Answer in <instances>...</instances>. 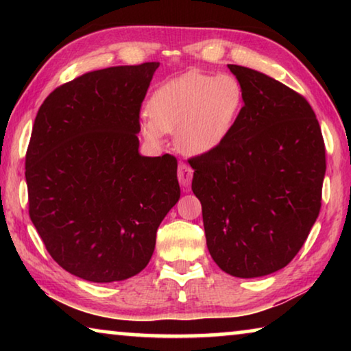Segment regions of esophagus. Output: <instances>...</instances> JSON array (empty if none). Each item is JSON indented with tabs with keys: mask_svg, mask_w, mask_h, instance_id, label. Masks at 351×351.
Returning a JSON list of instances; mask_svg holds the SVG:
<instances>
[{
	"mask_svg": "<svg viewBox=\"0 0 351 351\" xmlns=\"http://www.w3.org/2000/svg\"><path fill=\"white\" fill-rule=\"evenodd\" d=\"M192 176H193V170H192V167H190L189 164L181 162L180 165H178V180H180L182 187L187 189L190 186Z\"/></svg>",
	"mask_w": 351,
	"mask_h": 351,
	"instance_id": "esophagus-1",
	"label": "esophagus"
}]
</instances>
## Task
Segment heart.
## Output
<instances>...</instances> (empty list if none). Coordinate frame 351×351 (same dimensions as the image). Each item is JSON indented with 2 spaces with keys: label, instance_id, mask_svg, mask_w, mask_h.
I'll return each instance as SVG.
<instances>
[{
  "label": "heart",
  "instance_id": "1",
  "mask_svg": "<svg viewBox=\"0 0 351 351\" xmlns=\"http://www.w3.org/2000/svg\"><path fill=\"white\" fill-rule=\"evenodd\" d=\"M245 106V88L232 74L189 71L158 88L148 100L141 133L161 144L164 133H176V145L187 154H206L221 145Z\"/></svg>",
  "mask_w": 351,
  "mask_h": 351
}]
</instances>
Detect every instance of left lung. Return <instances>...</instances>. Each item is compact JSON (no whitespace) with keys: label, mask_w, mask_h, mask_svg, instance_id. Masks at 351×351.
I'll list each match as a JSON object with an SVG mask.
<instances>
[{"label":"left lung","mask_w":351,"mask_h":351,"mask_svg":"<svg viewBox=\"0 0 351 351\" xmlns=\"http://www.w3.org/2000/svg\"><path fill=\"white\" fill-rule=\"evenodd\" d=\"M245 106L221 145L190 159L207 249L224 272L263 277L287 266L316 223L325 176L310 104L255 69L228 64Z\"/></svg>","instance_id":"left-lung-1"}]
</instances>
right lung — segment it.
Masks as SVG:
<instances>
[{
  "label": "right lung",
  "instance_id": "obj_1",
  "mask_svg": "<svg viewBox=\"0 0 351 351\" xmlns=\"http://www.w3.org/2000/svg\"><path fill=\"white\" fill-rule=\"evenodd\" d=\"M158 66L83 74L52 91L35 117L29 215L51 257L83 280L139 274L180 199L176 158L139 153V111Z\"/></svg>",
  "mask_w": 351,
  "mask_h": 351
}]
</instances>
